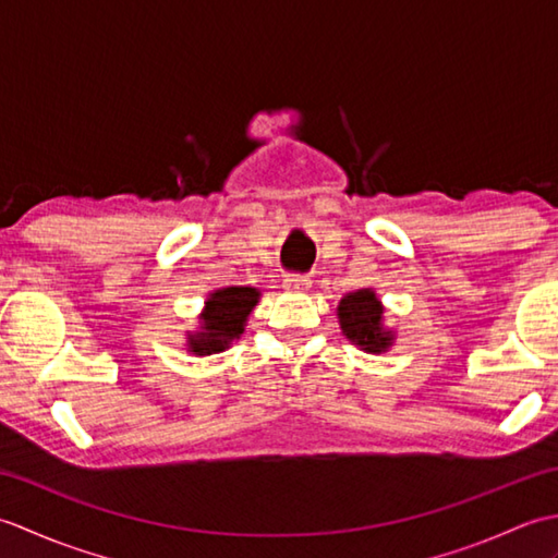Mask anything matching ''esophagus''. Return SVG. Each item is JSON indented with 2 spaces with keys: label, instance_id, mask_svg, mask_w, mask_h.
<instances>
[{
  "label": "esophagus",
  "instance_id": "esophagus-1",
  "mask_svg": "<svg viewBox=\"0 0 558 558\" xmlns=\"http://www.w3.org/2000/svg\"><path fill=\"white\" fill-rule=\"evenodd\" d=\"M310 276H286V280H282V288L286 290H292V292H300V290H304V288H310Z\"/></svg>",
  "mask_w": 558,
  "mask_h": 558
}]
</instances>
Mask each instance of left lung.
<instances>
[{"instance_id":"8db88e82","label":"left lung","mask_w":558,"mask_h":558,"mask_svg":"<svg viewBox=\"0 0 558 558\" xmlns=\"http://www.w3.org/2000/svg\"><path fill=\"white\" fill-rule=\"evenodd\" d=\"M338 322L342 336L364 352L381 354L393 345V330L384 326V304L369 288L350 292L340 300Z\"/></svg>"}]
</instances>
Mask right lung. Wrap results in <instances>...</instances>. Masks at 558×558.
<instances>
[{"label": "right lung", "instance_id": "1", "mask_svg": "<svg viewBox=\"0 0 558 558\" xmlns=\"http://www.w3.org/2000/svg\"><path fill=\"white\" fill-rule=\"evenodd\" d=\"M258 298L260 292L256 288H222L210 292L206 310L201 312V328L186 338L189 352H222L232 345V340H240Z\"/></svg>", "mask_w": 558, "mask_h": 558}]
</instances>
